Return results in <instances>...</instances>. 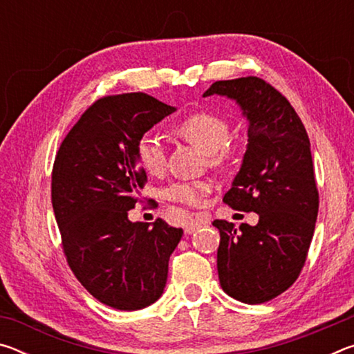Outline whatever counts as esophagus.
<instances>
[{
	"label": "esophagus",
	"mask_w": 354,
	"mask_h": 354,
	"mask_svg": "<svg viewBox=\"0 0 354 354\" xmlns=\"http://www.w3.org/2000/svg\"><path fill=\"white\" fill-rule=\"evenodd\" d=\"M207 223V221L201 220V218H195V217H189L187 221H185L184 225V232L185 234H192V232H195L196 230H200Z\"/></svg>",
	"instance_id": "1"
}]
</instances>
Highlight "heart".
Masks as SVG:
<instances>
[{"mask_svg":"<svg viewBox=\"0 0 354 354\" xmlns=\"http://www.w3.org/2000/svg\"><path fill=\"white\" fill-rule=\"evenodd\" d=\"M175 134L200 148L203 153L212 156L214 160H220L217 154L230 142V127L223 118L211 112H195L183 118L175 124ZM137 159L142 169L149 175H160L165 167V147L159 136L148 133L137 143ZM211 181L173 183L164 190V196L170 201L184 203V205H200L212 190Z\"/></svg>","mask_w":354,"mask_h":354,"instance_id":"obj_1","label":"heart"}]
</instances>
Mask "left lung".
<instances>
[{
	"label": "left lung",
	"instance_id": "left-lung-1",
	"mask_svg": "<svg viewBox=\"0 0 354 354\" xmlns=\"http://www.w3.org/2000/svg\"><path fill=\"white\" fill-rule=\"evenodd\" d=\"M212 95L234 101L248 127L247 151L223 201L259 215L254 226L212 223L220 231V286L242 303H266L295 283L314 236L319 192L309 137L289 101L259 77L217 81L203 97Z\"/></svg>",
	"mask_w": 354,
	"mask_h": 354
}]
</instances>
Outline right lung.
Instances as JSON below:
<instances>
[{
    "label": "right lung",
    "mask_w": 354,
    "mask_h": 354,
    "mask_svg": "<svg viewBox=\"0 0 354 354\" xmlns=\"http://www.w3.org/2000/svg\"><path fill=\"white\" fill-rule=\"evenodd\" d=\"M176 111L147 93L98 100L59 148L51 198L68 266L106 306L143 309L158 301L183 237L164 220L131 221L147 175L137 143Z\"/></svg>",
    "instance_id": "add662e5"
}]
</instances>
